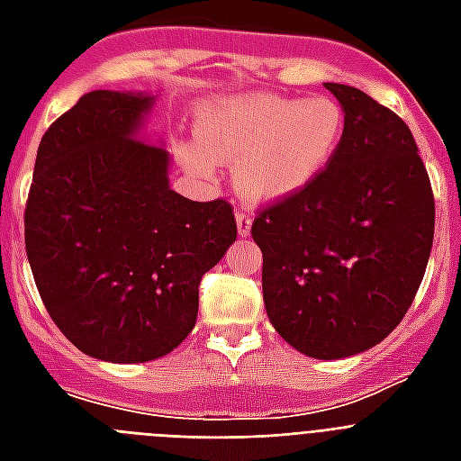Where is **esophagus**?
<instances>
[{
    "mask_svg": "<svg viewBox=\"0 0 461 461\" xmlns=\"http://www.w3.org/2000/svg\"><path fill=\"white\" fill-rule=\"evenodd\" d=\"M251 215L246 212V210H239L237 212V231H239V237H249V231H251Z\"/></svg>",
    "mask_w": 461,
    "mask_h": 461,
    "instance_id": "34e87169",
    "label": "esophagus"
}]
</instances>
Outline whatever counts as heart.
I'll return each instance as SVG.
<instances>
[{
  "label": "heart",
  "instance_id": "1",
  "mask_svg": "<svg viewBox=\"0 0 461 461\" xmlns=\"http://www.w3.org/2000/svg\"><path fill=\"white\" fill-rule=\"evenodd\" d=\"M344 129L342 104L328 95L224 97L203 110L198 139H188L179 158L198 176H212L217 162L234 165L246 201L277 203L322 176L342 148Z\"/></svg>",
  "mask_w": 461,
  "mask_h": 461
}]
</instances>
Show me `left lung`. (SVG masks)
<instances>
[{"mask_svg":"<svg viewBox=\"0 0 461 461\" xmlns=\"http://www.w3.org/2000/svg\"><path fill=\"white\" fill-rule=\"evenodd\" d=\"M342 104V148L322 176L260 210L263 299L282 339L347 358L393 332L429 266L436 203L409 126L364 90L325 83Z\"/></svg>","mask_w":461,"mask_h":461,"instance_id":"obj_1","label":"left lung"}]
</instances>
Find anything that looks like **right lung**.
<instances>
[{
	"mask_svg": "<svg viewBox=\"0 0 461 461\" xmlns=\"http://www.w3.org/2000/svg\"><path fill=\"white\" fill-rule=\"evenodd\" d=\"M148 93L93 90L40 140L25 253L47 313L83 354L143 364L194 330L198 285L237 239L222 198L169 186V153L146 139Z\"/></svg>",
	"mask_w": 461,
	"mask_h": 461,
	"instance_id": "1",
	"label": "right lung"
}]
</instances>
